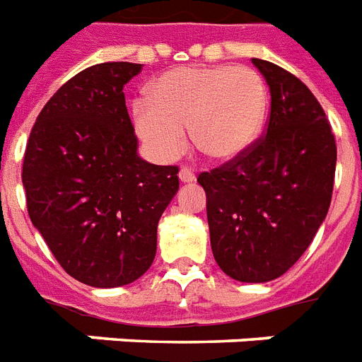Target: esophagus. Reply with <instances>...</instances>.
<instances>
[{
  "instance_id": "obj_1",
  "label": "esophagus",
  "mask_w": 362,
  "mask_h": 362,
  "mask_svg": "<svg viewBox=\"0 0 362 362\" xmlns=\"http://www.w3.org/2000/svg\"><path fill=\"white\" fill-rule=\"evenodd\" d=\"M179 179H181L183 183H192V181L196 179V175H194V172H192V170H189L187 166H183L181 170H179Z\"/></svg>"
}]
</instances>
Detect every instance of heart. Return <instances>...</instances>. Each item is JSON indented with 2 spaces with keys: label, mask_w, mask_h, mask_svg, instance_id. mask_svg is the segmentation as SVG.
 I'll return each mask as SVG.
<instances>
[{
  "label": "heart",
  "mask_w": 362,
  "mask_h": 362,
  "mask_svg": "<svg viewBox=\"0 0 362 362\" xmlns=\"http://www.w3.org/2000/svg\"><path fill=\"white\" fill-rule=\"evenodd\" d=\"M267 106V86L248 66H183L155 80L149 100L136 103L134 121L163 160L183 153L189 127L198 151L231 160L258 138Z\"/></svg>",
  "instance_id": "b5f03b06"
}]
</instances>
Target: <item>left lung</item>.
Returning a JSON list of instances; mask_svg holds the SVG:
<instances>
[{
  "label": "left lung",
  "instance_id": "left-lung-1",
  "mask_svg": "<svg viewBox=\"0 0 362 362\" xmlns=\"http://www.w3.org/2000/svg\"><path fill=\"white\" fill-rule=\"evenodd\" d=\"M271 91L265 132L239 157L202 172L211 248L239 282L282 276L327 216L337 141L322 104L282 66L252 57Z\"/></svg>",
  "mask_w": 362,
  "mask_h": 362
}]
</instances>
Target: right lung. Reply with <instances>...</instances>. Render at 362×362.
<instances>
[{
	"label": "right lung",
	"instance_id": "obj_1",
	"mask_svg": "<svg viewBox=\"0 0 362 362\" xmlns=\"http://www.w3.org/2000/svg\"><path fill=\"white\" fill-rule=\"evenodd\" d=\"M141 65L108 62L65 82L40 110L22 183L33 226L72 279L117 288L157 254L160 215L179 189L177 166L138 157L123 88Z\"/></svg>",
	"mask_w": 362,
	"mask_h": 362
}]
</instances>
